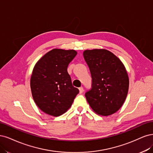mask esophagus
Wrapping results in <instances>:
<instances>
[{
    "instance_id": "34e87169",
    "label": "esophagus",
    "mask_w": 153,
    "mask_h": 153,
    "mask_svg": "<svg viewBox=\"0 0 153 153\" xmlns=\"http://www.w3.org/2000/svg\"><path fill=\"white\" fill-rule=\"evenodd\" d=\"M79 93H80V94H81V93H83V91H84L83 88L82 87H80L79 88Z\"/></svg>"
}]
</instances>
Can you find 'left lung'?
Returning <instances> with one entry per match:
<instances>
[{"label": "left lung", "mask_w": 153, "mask_h": 153, "mask_svg": "<svg viewBox=\"0 0 153 153\" xmlns=\"http://www.w3.org/2000/svg\"><path fill=\"white\" fill-rule=\"evenodd\" d=\"M84 58L92 78L91 89L85 93L92 110L100 116H109L124 103L129 88L125 65L112 52L105 49L87 50Z\"/></svg>", "instance_id": "left-lung-1"}]
</instances>
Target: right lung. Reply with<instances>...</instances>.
<instances>
[{"label": "right lung", "mask_w": 153, "mask_h": 153, "mask_svg": "<svg viewBox=\"0 0 153 153\" xmlns=\"http://www.w3.org/2000/svg\"><path fill=\"white\" fill-rule=\"evenodd\" d=\"M77 55L74 50L53 49L39 59L30 78L32 97L42 112L53 116L64 114L71 107L79 90L67 72Z\"/></svg>", "instance_id": "add662e5"}]
</instances>
